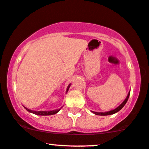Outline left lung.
<instances>
[{
  "mask_svg": "<svg viewBox=\"0 0 149 149\" xmlns=\"http://www.w3.org/2000/svg\"><path fill=\"white\" fill-rule=\"evenodd\" d=\"M129 95H130V91H129V93H128V94L127 95V97H126V98L124 100V101H123V102L121 104H120L118 108H116V109H114V110L110 111H108V112H105V113H99V112H94V111H93V113H95V115H99V116H108V115H111V114L116 113L119 111L120 109H121L122 108H123V106H125V104H126V102H127V101L128 99V97H129Z\"/></svg>",
  "mask_w": 149,
  "mask_h": 149,
  "instance_id": "obj_1",
  "label": "left lung"
}]
</instances>
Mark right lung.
<instances>
[{
    "label": "right lung",
    "mask_w": 149,
    "mask_h": 149,
    "mask_svg": "<svg viewBox=\"0 0 149 149\" xmlns=\"http://www.w3.org/2000/svg\"><path fill=\"white\" fill-rule=\"evenodd\" d=\"M70 84L69 86H68V88H67V91L66 92L68 91V89H69V87H70ZM25 109H26V110L28 111L31 112V113H33L34 114H36V115H39V116H48V115H53V114H56V113H58L59 111V110H58V109H56V110H54V111H32V110H30V109H27V108L24 107Z\"/></svg>",
    "instance_id": "right-lung-1"
}]
</instances>
